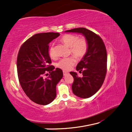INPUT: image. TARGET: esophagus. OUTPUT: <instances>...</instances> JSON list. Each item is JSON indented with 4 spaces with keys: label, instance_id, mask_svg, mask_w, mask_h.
I'll list each match as a JSON object with an SVG mask.
<instances>
[{
    "label": "esophagus",
    "instance_id": "34e87169",
    "mask_svg": "<svg viewBox=\"0 0 132 132\" xmlns=\"http://www.w3.org/2000/svg\"><path fill=\"white\" fill-rule=\"evenodd\" d=\"M63 75L65 76V75H67V73H69V72H67V71H63Z\"/></svg>",
    "mask_w": 132,
    "mask_h": 132
}]
</instances>
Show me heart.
I'll list each match as a JSON object with an SVG mask.
<instances>
[{
  "mask_svg": "<svg viewBox=\"0 0 132 132\" xmlns=\"http://www.w3.org/2000/svg\"><path fill=\"white\" fill-rule=\"evenodd\" d=\"M61 42L67 47H70V52L77 59H81L85 56L88 49V43L85 38H79V37L72 34L64 35L60 39ZM50 56L51 57L55 56V50L53 46L49 50ZM76 62L75 57L71 56L67 58L60 59L56 65L59 68L63 70H69Z\"/></svg>",
  "mask_w": 132,
  "mask_h": 132,
  "instance_id": "b5f03b06",
  "label": "heart"
}]
</instances>
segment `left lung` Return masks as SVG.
I'll use <instances>...</instances> for the list:
<instances>
[{
	"label": "left lung",
	"mask_w": 132,
	"mask_h": 132,
	"mask_svg": "<svg viewBox=\"0 0 132 132\" xmlns=\"http://www.w3.org/2000/svg\"><path fill=\"white\" fill-rule=\"evenodd\" d=\"M65 32L82 34L88 43L87 52L76 68L82 76L79 77L75 72H70L74 79L73 93L81 98H88L100 89L105 80L107 71L106 47L99 36L86 28H76Z\"/></svg>",
	"instance_id": "8db88e82"
}]
</instances>
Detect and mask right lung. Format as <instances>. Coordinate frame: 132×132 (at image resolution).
Instances as JSON below:
<instances>
[{"label": "right lung", "mask_w": 132, "mask_h": 132, "mask_svg": "<svg viewBox=\"0 0 132 132\" xmlns=\"http://www.w3.org/2000/svg\"><path fill=\"white\" fill-rule=\"evenodd\" d=\"M60 36L59 33L33 35L23 43L16 61L19 81L29 98L39 105L49 104L56 96V85L63 77L62 71L50 65L48 44ZM47 72L49 76L44 79Z\"/></svg>", "instance_id": "1"}]
</instances>
